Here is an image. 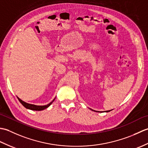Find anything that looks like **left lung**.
Returning <instances> with one entry per match:
<instances>
[{
	"label": "left lung",
	"mask_w": 148,
	"mask_h": 148,
	"mask_svg": "<svg viewBox=\"0 0 148 148\" xmlns=\"http://www.w3.org/2000/svg\"><path fill=\"white\" fill-rule=\"evenodd\" d=\"M109 111H107L106 112H109Z\"/></svg>",
	"instance_id": "1"
}]
</instances>
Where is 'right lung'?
<instances>
[{"instance_id": "right-lung-1", "label": "right lung", "mask_w": 148, "mask_h": 148, "mask_svg": "<svg viewBox=\"0 0 148 148\" xmlns=\"http://www.w3.org/2000/svg\"><path fill=\"white\" fill-rule=\"evenodd\" d=\"M17 98L19 100V101L20 102V103L25 107V108H26L27 109H29L30 110H34V111H42V110L46 109L47 108H48V107L54 101V100L55 99L51 102H50L49 103H48V105H46V106H36V105L30 104V103H28L25 102L24 101H23V100H21V99H19L18 97H17Z\"/></svg>"}]
</instances>
